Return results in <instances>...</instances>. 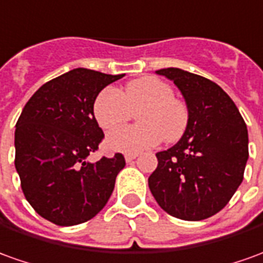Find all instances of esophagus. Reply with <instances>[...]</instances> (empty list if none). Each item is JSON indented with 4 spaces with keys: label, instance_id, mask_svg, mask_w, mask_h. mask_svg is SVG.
<instances>
[{
    "label": "esophagus",
    "instance_id": "1",
    "mask_svg": "<svg viewBox=\"0 0 263 263\" xmlns=\"http://www.w3.org/2000/svg\"><path fill=\"white\" fill-rule=\"evenodd\" d=\"M137 157H138L137 154H126V155H125V161L132 162L134 160H135V158H137Z\"/></svg>",
    "mask_w": 263,
    "mask_h": 263
}]
</instances>
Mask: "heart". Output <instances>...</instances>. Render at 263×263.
Instances as JSON below:
<instances>
[{
    "instance_id": "obj_1",
    "label": "heart",
    "mask_w": 263,
    "mask_h": 263,
    "mask_svg": "<svg viewBox=\"0 0 263 263\" xmlns=\"http://www.w3.org/2000/svg\"><path fill=\"white\" fill-rule=\"evenodd\" d=\"M139 125L109 134L106 146L125 154H139L155 146L161 138L176 141L189 124V109L177 99L168 83L157 78L132 80L118 92L106 87L96 96L93 115L105 131H114L129 121L132 112Z\"/></svg>"
}]
</instances>
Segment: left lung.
<instances>
[{"instance_id": "8db88e82", "label": "left lung", "mask_w": 263, "mask_h": 263, "mask_svg": "<svg viewBox=\"0 0 263 263\" xmlns=\"http://www.w3.org/2000/svg\"><path fill=\"white\" fill-rule=\"evenodd\" d=\"M157 74L180 89L189 124L176 145L157 153L158 165L148 185L164 212L181 220H203L219 213L243 180L246 124L229 95L212 80L177 67Z\"/></svg>"}]
</instances>
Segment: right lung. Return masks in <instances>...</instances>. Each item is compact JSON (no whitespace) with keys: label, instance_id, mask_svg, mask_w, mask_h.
I'll return each instance as SVG.
<instances>
[{"label":"right lung","instance_id":"add662e5","mask_svg":"<svg viewBox=\"0 0 263 263\" xmlns=\"http://www.w3.org/2000/svg\"><path fill=\"white\" fill-rule=\"evenodd\" d=\"M125 74L73 69L44 83L15 125V170L27 201L46 220L73 226L108 203L124 155L89 162L103 139L93 115L102 89Z\"/></svg>","mask_w":263,"mask_h":263}]
</instances>
